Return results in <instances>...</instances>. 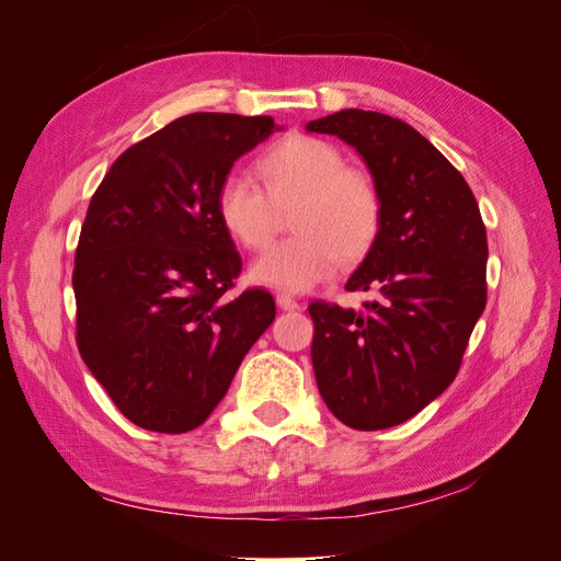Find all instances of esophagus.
I'll return each mask as SVG.
<instances>
[{"label":"esophagus","instance_id":"34e87169","mask_svg":"<svg viewBox=\"0 0 561 561\" xmlns=\"http://www.w3.org/2000/svg\"><path fill=\"white\" fill-rule=\"evenodd\" d=\"M276 304H278V309H283V311H297L299 309V301L290 295H285V293L276 295Z\"/></svg>","mask_w":561,"mask_h":561}]
</instances>
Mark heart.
Segmentation results:
<instances>
[{
  "label": "heart",
  "mask_w": 561,
  "mask_h": 561,
  "mask_svg": "<svg viewBox=\"0 0 561 561\" xmlns=\"http://www.w3.org/2000/svg\"><path fill=\"white\" fill-rule=\"evenodd\" d=\"M262 188L231 173L217 186L215 213L233 243L262 250L274 239L278 213L290 208L297 233L268 248L250 266L257 285L280 293H309L332 278L342 260L365 257L377 243L383 203L375 180L346 165L336 145L313 135L290 133L257 161Z\"/></svg>",
  "instance_id": "1"
}]
</instances>
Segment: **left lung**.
<instances>
[{"instance_id": "1", "label": "left lung", "mask_w": 561, "mask_h": 561, "mask_svg": "<svg viewBox=\"0 0 561 561\" xmlns=\"http://www.w3.org/2000/svg\"><path fill=\"white\" fill-rule=\"evenodd\" d=\"M367 163L383 203L377 243L346 283L365 311L313 301L322 400L355 431L412 419L443 396L486 307V229L468 182L410 124L342 110L307 124Z\"/></svg>"}]
</instances>
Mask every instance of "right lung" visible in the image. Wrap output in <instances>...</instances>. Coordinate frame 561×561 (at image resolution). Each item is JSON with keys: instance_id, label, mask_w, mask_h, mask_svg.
Returning a JSON list of instances; mask_svg holds the SVG:
<instances>
[{"instance_id": "add662e5", "label": "right lung", "mask_w": 561, "mask_h": 561, "mask_svg": "<svg viewBox=\"0 0 561 561\" xmlns=\"http://www.w3.org/2000/svg\"><path fill=\"white\" fill-rule=\"evenodd\" d=\"M274 130L271 116H180L126 149L89 203L72 274L77 346L135 426H201L276 318L266 290L227 297L243 262L215 213L233 161Z\"/></svg>"}]
</instances>
